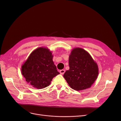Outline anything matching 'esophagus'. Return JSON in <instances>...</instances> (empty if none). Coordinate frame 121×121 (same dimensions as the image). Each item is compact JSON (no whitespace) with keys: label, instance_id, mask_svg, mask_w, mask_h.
<instances>
[{"label":"esophagus","instance_id":"1","mask_svg":"<svg viewBox=\"0 0 121 121\" xmlns=\"http://www.w3.org/2000/svg\"><path fill=\"white\" fill-rule=\"evenodd\" d=\"M65 72V71L64 70V69H61V70L60 71V73L61 74H63Z\"/></svg>","mask_w":121,"mask_h":121}]
</instances>
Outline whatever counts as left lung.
Returning <instances> with one entry per match:
<instances>
[{"instance_id": "obj_1", "label": "left lung", "mask_w": 121, "mask_h": 121, "mask_svg": "<svg viewBox=\"0 0 121 121\" xmlns=\"http://www.w3.org/2000/svg\"><path fill=\"white\" fill-rule=\"evenodd\" d=\"M69 69L63 77L69 85L76 91L90 88L98 78L99 68L86 50L80 48H73L69 55Z\"/></svg>"}]
</instances>
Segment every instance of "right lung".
Wrapping results in <instances>:
<instances>
[{
  "label": "right lung",
  "mask_w": 121,
  "mask_h": 121,
  "mask_svg": "<svg viewBox=\"0 0 121 121\" xmlns=\"http://www.w3.org/2000/svg\"><path fill=\"white\" fill-rule=\"evenodd\" d=\"M52 51L45 47L32 52L22 65L21 72L27 83L41 89L48 86L53 78L60 73L53 61Z\"/></svg>",
  "instance_id": "add662e5"
}]
</instances>
